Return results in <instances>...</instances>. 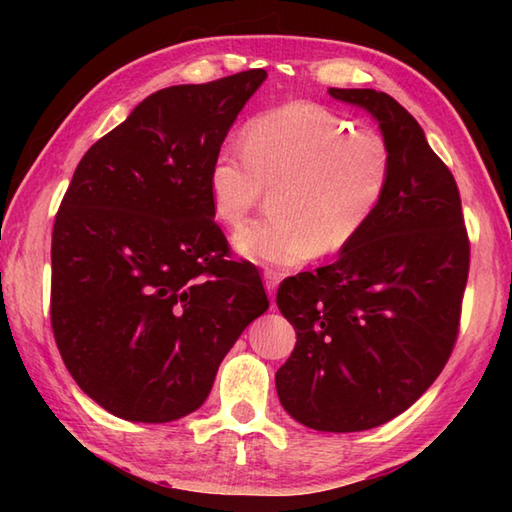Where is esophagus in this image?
Masks as SVG:
<instances>
[{"label": "esophagus", "mask_w": 512, "mask_h": 512, "mask_svg": "<svg viewBox=\"0 0 512 512\" xmlns=\"http://www.w3.org/2000/svg\"><path fill=\"white\" fill-rule=\"evenodd\" d=\"M264 284H266V290H268V297L275 299V290L279 286V275L275 273V270H266V273H264Z\"/></svg>", "instance_id": "esophagus-1"}]
</instances>
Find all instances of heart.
I'll return each mask as SVG.
<instances>
[{
  "mask_svg": "<svg viewBox=\"0 0 512 512\" xmlns=\"http://www.w3.org/2000/svg\"><path fill=\"white\" fill-rule=\"evenodd\" d=\"M387 140L328 107L292 101L257 114L244 149L222 147L209 169L213 211L239 226L270 191L273 213L244 226L233 244L262 266H299L314 253L352 246L389 189Z\"/></svg>",
  "mask_w": 512,
  "mask_h": 512,
  "instance_id": "obj_1",
  "label": "heart"
}]
</instances>
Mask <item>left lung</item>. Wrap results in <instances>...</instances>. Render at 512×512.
<instances>
[{
  "label": "left lung",
  "mask_w": 512,
  "mask_h": 512,
  "mask_svg": "<svg viewBox=\"0 0 512 512\" xmlns=\"http://www.w3.org/2000/svg\"><path fill=\"white\" fill-rule=\"evenodd\" d=\"M328 92L374 116L394 173L334 264L279 286L297 345L275 385L297 422L350 433L396 418L440 376L458 339L471 246L458 184L416 118L385 92Z\"/></svg>",
  "instance_id": "1"
}]
</instances>
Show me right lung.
<instances>
[{
	"label": "right lung",
	"instance_id": "right-lung-1",
	"mask_svg": "<svg viewBox=\"0 0 512 512\" xmlns=\"http://www.w3.org/2000/svg\"><path fill=\"white\" fill-rule=\"evenodd\" d=\"M266 70L171 85L88 149L52 231L50 319L72 378L129 422L209 396L222 358L268 310L257 268L228 262L209 169Z\"/></svg>",
	"mask_w": 512,
	"mask_h": 512
}]
</instances>
